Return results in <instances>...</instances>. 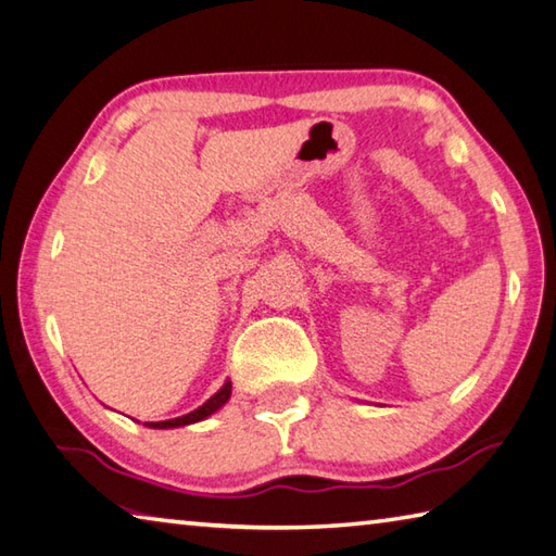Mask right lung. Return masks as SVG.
I'll use <instances>...</instances> for the list:
<instances>
[{
  "label": "right lung",
  "instance_id": "right-lung-1",
  "mask_svg": "<svg viewBox=\"0 0 556 556\" xmlns=\"http://www.w3.org/2000/svg\"><path fill=\"white\" fill-rule=\"evenodd\" d=\"M230 391H233V387H230V379L224 381V387H220L214 396H211L206 403H201L199 408H194L191 413H187V416H179V418H173V420H160V422H148V428H155V430H167V428H185V426H194V422L199 420H206L208 416H214L216 410H220L228 403L230 399Z\"/></svg>",
  "mask_w": 556,
  "mask_h": 556
}]
</instances>
